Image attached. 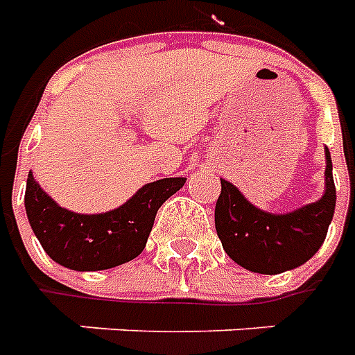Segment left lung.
I'll return each instance as SVG.
<instances>
[{"label":"left lung","instance_id":"1","mask_svg":"<svg viewBox=\"0 0 355 355\" xmlns=\"http://www.w3.org/2000/svg\"><path fill=\"white\" fill-rule=\"evenodd\" d=\"M325 193L287 215H272L251 205L238 188L220 180L215 207L216 234L232 261L257 274H282L310 261L323 245L335 213L333 162L325 148Z\"/></svg>","mask_w":355,"mask_h":355}]
</instances>
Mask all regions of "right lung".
I'll return each mask as SVG.
<instances>
[{
  "label": "right lung",
  "instance_id": "right-lung-1",
  "mask_svg": "<svg viewBox=\"0 0 355 355\" xmlns=\"http://www.w3.org/2000/svg\"><path fill=\"white\" fill-rule=\"evenodd\" d=\"M186 178H162L142 186L121 207L102 215H78L58 207L35 182L26 180V215L45 253L62 266L94 272L132 261L146 247L155 213L184 186Z\"/></svg>",
  "mask_w": 355,
  "mask_h": 355
}]
</instances>
